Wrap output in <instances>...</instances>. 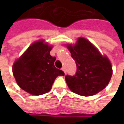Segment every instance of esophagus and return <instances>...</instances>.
Masks as SVG:
<instances>
[{"label": "esophagus", "instance_id": "obj_1", "mask_svg": "<svg viewBox=\"0 0 124 124\" xmlns=\"http://www.w3.org/2000/svg\"><path fill=\"white\" fill-rule=\"evenodd\" d=\"M62 71H64V72L65 74L66 73V68H65L64 66H63V67L62 68Z\"/></svg>", "mask_w": 124, "mask_h": 124}]
</instances>
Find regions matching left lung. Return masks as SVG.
<instances>
[{
  "mask_svg": "<svg viewBox=\"0 0 124 124\" xmlns=\"http://www.w3.org/2000/svg\"><path fill=\"white\" fill-rule=\"evenodd\" d=\"M67 48L77 66L75 75L65 76L70 90L80 96H90L104 90L112 75L109 59L86 38H79L75 45L68 44Z\"/></svg>",
  "mask_w": 124,
  "mask_h": 124,
  "instance_id": "1",
  "label": "left lung"
}]
</instances>
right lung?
Returning <instances> with one entry per match:
<instances>
[{"label": "right lung", "mask_w": 124, "mask_h": 124, "mask_svg": "<svg viewBox=\"0 0 124 124\" xmlns=\"http://www.w3.org/2000/svg\"><path fill=\"white\" fill-rule=\"evenodd\" d=\"M52 46L43 40L36 42L14 63L12 72L16 83L26 92L39 96L48 92L55 79L64 73L54 66L56 57Z\"/></svg>", "instance_id": "1"}]
</instances>
